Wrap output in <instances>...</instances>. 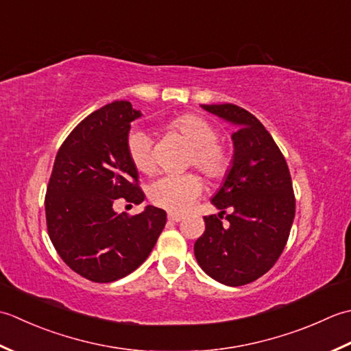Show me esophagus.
I'll use <instances>...</instances> for the list:
<instances>
[{"label": "esophagus", "instance_id": "34e87169", "mask_svg": "<svg viewBox=\"0 0 351 351\" xmlns=\"http://www.w3.org/2000/svg\"><path fill=\"white\" fill-rule=\"evenodd\" d=\"M168 219L173 221V223H180V221L183 219L182 215H176V213H168Z\"/></svg>", "mask_w": 351, "mask_h": 351}]
</instances>
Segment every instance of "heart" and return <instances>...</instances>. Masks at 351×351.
<instances>
[{"label": "heart", "instance_id": "heart-1", "mask_svg": "<svg viewBox=\"0 0 351 351\" xmlns=\"http://www.w3.org/2000/svg\"><path fill=\"white\" fill-rule=\"evenodd\" d=\"M167 130L180 134L189 142L188 165H194L209 180H221L230 169L232 157L218 142L219 132L210 121L184 113L167 124ZM127 153L134 168L149 174L156 168L153 141L144 130H132L127 136ZM203 191V183L195 174H168L154 180L148 188L152 203L173 213H183L194 204Z\"/></svg>", "mask_w": 351, "mask_h": 351}]
</instances>
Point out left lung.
I'll list each match as a JSON object with an SVG mask.
<instances>
[{
  "mask_svg": "<svg viewBox=\"0 0 351 351\" xmlns=\"http://www.w3.org/2000/svg\"><path fill=\"white\" fill-rule=\"evenodd\" d=\"M234 127L233 160L212 198L218 215L204 217L194 245L198 265L227 286L254 282L273 268L289 238L295 197L288 163L273 136L252 113L234 104H202ZM228 208L227 226L222 215Z\"/></svg>",
  "mask_w": 351,
  "mask_h": 351,
  "instance_id": "8db88e82",
  "label": "left lung"
}]
</instances>
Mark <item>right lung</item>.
I'll return each instance as SVG.
<instances>
[{"instance_id":"1","label":"right lung","mask_w":351,"mask_h":351,"mask_svg":"<svg viewBox=\"0 0 351 351\" xmlns=\"http://www.w3.org/2000/svg\"><path fill=\"white\" fill-rule=\"evenodd\" d=\"M139 117L128 101L106 104L69 133L56 156L45 195L48 234L63 262L90 282L130 274L167 224V212L154 206L133 217L113 210L118 198L134 204L145 198L127 153Z\"/></svg>"}]
</instances>
